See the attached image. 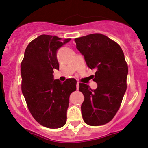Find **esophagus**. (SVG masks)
Listing matches in <instances>:
<instances>
[{"label":"esophagus","instance_id":"obj_1","mask_svg":"<svg viewBox=\"0 0 148 148\" xmlns=\"http://www.w3.org/2000/svg\"><path fill=\"white\" fill-rule=\"evenodd\" d=\"M79 82H77V84H76V88H77V90L79 89Z\"/></svg>","mask_w":148,"mask_h":148}]
</instances>
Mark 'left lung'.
Returning <instances> with one entry per match:
<instances>
[{"label": "left lung", "instance_id": "obj_1", "mask_svg": "<svg viewBox=\"0 0 148 148\" xmlns=\"http://www.w3.org/2000/svg\"><path fill=\"white\" fill-rule=\"evenodd\" d=\"M75 41L87 66L96 69L93 79L96 89L79 83V91L84 96L83 120L88 125H102L112 121L121 107L127 89V64L121 46L104 34H91Z\"/></svg>", "mask_w": 148, "mask_h": 148}]
</instances>
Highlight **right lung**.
Wrapping results in <instances>:
<instances>
[{
    "mask_svg": "<svg viewBox=\"0 0 148 148\" xmlns=\"http://www.w3.org/2000/svg\"><path fill=\"white\" fill-rule=\"evenodd\" d=\"M71 39L41 34L27 45L21 64V90L29 112L40 125L51 129L66 123L69 96L76 91L77 81L63 83L53 79L59 70L57 51Z\"/></svg>",
    "mask_w": 148,
    "mask_h": 148,
    "instance_id": "1",
    "label": "right lung"
}]
</instances>
